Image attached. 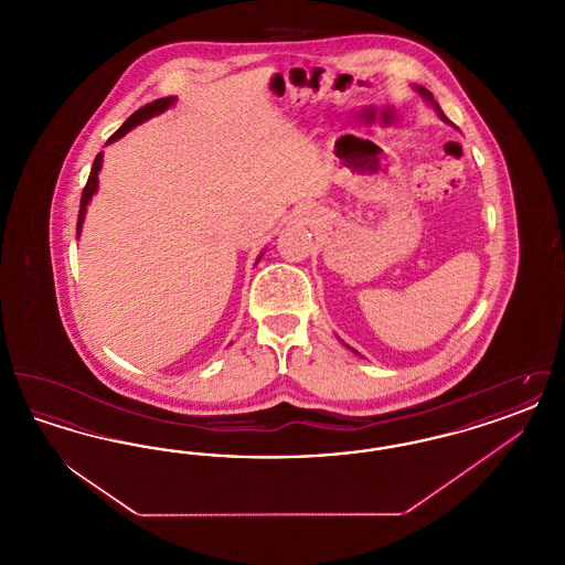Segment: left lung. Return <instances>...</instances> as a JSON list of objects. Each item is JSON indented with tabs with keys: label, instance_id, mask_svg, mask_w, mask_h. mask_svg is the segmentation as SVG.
Wrapping results in <instances>:
<instances>
[{
	"label": "left lung",
	"instance_id": "1",
	"mask_svg": "<svg viewBox=\"0 0 565 565\" xmlns=\"http://www.w3.org/2000/svg\"><path fill=\"white\" fill-rule=\"evenodd\" d=\"M417 90H419V93H422V95H424V97H426V99H428V102H430L431 106H434V108H436V111H438V116H440V118H443V120H445V122H449V120H447V116H445V114H443V111H440V108H438V104H436V102H434V95H431L430 90H428V88H424V86H419V88H417Z\"/></svg>",
	"mask_w": 565,
	"mask_h": 565
}]
</instances>
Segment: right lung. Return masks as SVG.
I'll list each match as a JSON object with an SVG mask.
<instances>
[{
	"label": "right lung",
	"mask_w": 565,
	"mask_h": 565,
	"mask_svg": "<svg viewBox=\"0 0 565 565\" xmlns=\"http://www.w3.org/2000/svg\"><path fill=\"white\" fill-rule=\"evenodd\" d=\"M173 104H175V97H161V99H157V102H152V104H146L143 108L137 109V111H134V114L127 118V122H125L116 134L109 137L108 143L116 141V139H120L122 135L129 134V131L134 129L135 125H139V122H143V120L152 118L154 114H161V111H164L169 106H173ZM102 162H104V152H99V154L95 157L93 167H90L88 182H86V186L82 190L81 212H78V226H76L78 235H81L82 220H84V214H86V205H88L90 196H93V194H95V190H97V173H99V169H102Z\"/></svg>",
	"instance_id": "add662e5"
}]
</instances>
